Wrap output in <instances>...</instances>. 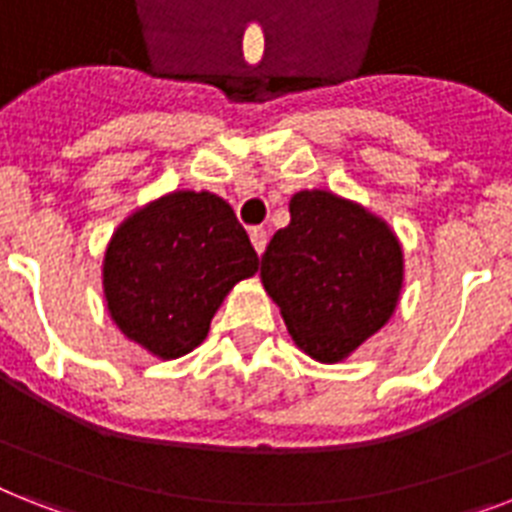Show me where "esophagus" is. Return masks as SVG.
Segmentation results:
<instances>
[{
  "label": "esophagus",
  "mask_w": 512,
  "mask_h": 512,
  "mask_svg": "<svg viewBox=\"0 0 512 512\" xmlns=\"http://www.w3.org/2000/svg\"><path fill=\"white\" fill-rule=\"evenodd\" d=\"M249 239H252V247L257 249V255H263L265 247H268V231L265 228H252Z\"/></svg>",
  "instance_id": "obj_1"
}]
</instances>
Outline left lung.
<instances>
[{
  "label": "left lung",
  "mask_w": 512,
  "mask_h": 512,
  "mask_svg": "<svg viewBox=\"0 0 512 512\" xmlns=\"http://www.w3.org/2000/svg\"><path fill=\"white\" fill-rule=\"evenodd\" d=\"M292 223L273 234L260 265L294 342L336 363L392 318L402 249L386 223L328 191H299Z\"/></svg>",
  "instance_id": "1"
}]
</instances>
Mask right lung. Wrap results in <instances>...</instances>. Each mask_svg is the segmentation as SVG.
<instances>
[{"label": "right lung", "mask_w": 512, "mask_h": 512, "mask_svg": "<svg viewBox=\"0 0 512 512\" xmlns=\"http://www.w3.org/2000/svg\"><path fill=\"white\" fill-rule=\"evenodd\" d=\"M260 265L228 202L210 191H176L118 228L105 255L112 321L157 357L205 342L228 289Z\"/></svg>", "instance_id": "1"}]
</instances>
